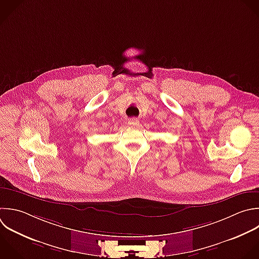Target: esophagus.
Listing matches in <instances>:
<instances>
[{
    "label": "esophagus",
    "mask_w": 259,
    "mask_h": 259,
    "mask_svg": "<svg viewBox=\"0 0 259 259\" xmlns=\"http://www.w3.org/2000/svg\"><path fill=\"white\" fill-rule=\"evenodd\" d=\"M139 123H140V120H139L138 118H131V119L128 120V124H130L131 126H138Z\"/></svg>",
    "instance_id": "1"
}]
</instances>
